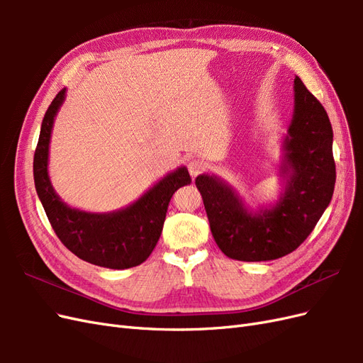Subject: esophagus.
Returning <instances> with one entry per match:
<instances>
[{"mask_svg": "<svg viewBox=\"0 0 363 363\" xmlns=\"http://www.w3.org/2000/svg\"><path fill=\"white\" fill-rule=\"evenodd\" d=\"M188 169H189V174L191 177H196V175L201 174L204 169H206V163L203 160H191L188 163Z\"/></svg>", "mask_w": 363, "mask_h": 363, "instance_id": "34e87169", "label": "esophagus"}]
</instances>
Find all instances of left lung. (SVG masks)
Returning <instances> with one entry per match:
<instances>
[{
	"label": "left lung",
	"instance_id": "obj_1",
	"mask_svg": "<svg viewBox=\"0 0 363 363\" xmlns=\"http://www.w3.org/2000/svg\"><path fill=\"white\" fill-rule=\"evenodd\" d=\"M277 201L252 208L218 175L195 179L215 242L230 259L274 260L298 248L330 204L336 168L333 130L321 103L300 77L294 80V115L281 139Z\"/></svg>",
	"mask_w": 363,
	"mask_h": 363
}]
</instances>
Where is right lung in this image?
<instances>
[{"mask_svg":"<svg viewBox=\"0 0 363 363\" xmlns=\"http://www.w3.org/2000/svg\"><path fill=\"white\" fill-rule=\"evenodd\" d=\"M65 98L67 87L54 98L42 121L33 160L39 200L62 244L77 257L111 269L138 267L157 244L174 192L191 183L188 168L171 171L136 201L113 212H86L68 206L54 191L48 174L51 131Z\"/></svg>","mask_w":363,"mask_h":363,"instance_id":"1","label":"right lung"}]
</instances>
